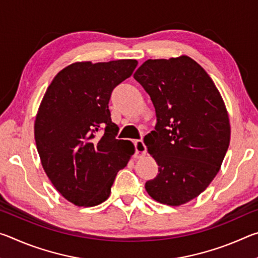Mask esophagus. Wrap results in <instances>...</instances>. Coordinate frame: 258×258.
I'll use <instances>...</instances> for the list:
<instances>
[{"instance_id":"34e87169","label":"esophagus","mask_w":258,"mask_h":258,"mask_svg":"<svg viewBox=\"0 0 258 258\" xmlns=\"http://www.w3.org/2000/svg\"><path fill=\"white\" fill-rule=\"evenodd\" d=\"M135 150H137V154L140 156L146 155L147 147L142 140H137V141H135Z\"/></svg>"}]
</instances>
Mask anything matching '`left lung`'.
<instances>
[{
    "label": "left lung",
    "instance_id": "1",
    "mask_svg": "<svg viewBox=\"0 0 258 258\" xmlns=\"http://www.w3.org/2000/svg\"><path fill=\"white\" fill-rule=\"evenodd\" d=\"M154 103L155 131L145 137L158 175L146 182L156 202L180 206L206 190L230 145V120L217 87L187 55L147 60L134 74Z\"/></svg>",
    "mask_w": 258,
    "mask_h": 258
}]
</instances>
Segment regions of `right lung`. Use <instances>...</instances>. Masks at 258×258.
Instances as JSON below:
<instances>
[{"label": "right lung", "mask_w": 258, "mask_h": 258, "mask_svg": "<svg viewBox=\"0 0 258 258\" xmlns=\"http://www.w3.org/2000/svg\"><path fill=\"white\" fill-rule=\"evenodd\" d=\"M138 61L75 62L47 87L35 119V141L52 184L76 206L107 200L119 169L134 154L128 140H117L109 100L132 75Z\"/></svg>", "instance_id": "obj_1"}]
</instances>
